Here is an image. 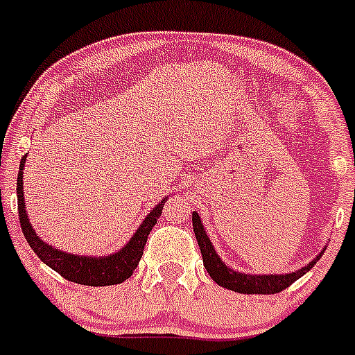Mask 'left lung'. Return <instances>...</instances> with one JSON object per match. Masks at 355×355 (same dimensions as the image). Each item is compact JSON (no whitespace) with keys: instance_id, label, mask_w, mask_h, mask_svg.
<instances>
[{"instance_id":"8db88e82","label":"left lung","mask_w":355,"mask_h":355,"mask_svg":"<svg viewBox=\"0 0 355 355\" xmlns=\"http://www.w3.org/2000/svg\"><path fill=\"white\" fill-rule=\"evenodd\" d=\"M192 224L200 254H202V263H205V268L208 270L209 277L218 286L225 288V290L236 291V293L270 295L286 290L291 283H295L297 279H300L304 274L311 270L313 266L316 265V261L322 258V254L325 252L324 247L315 259H311V261L307 263L306 266H302V268H299V270L290 272V274H247V272L234 270V268H231V266H227L222 261V258L216 254L215 247H213L211 240H209L208 233H206V227L202 225V220H200V216L197 211L192 213Z\"/></svg>"}]
</instances>
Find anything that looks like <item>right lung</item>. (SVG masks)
<instances>
[{
  "mask_svg": "<svg viewBox=\"0 0 355 355\" xmlns=\"http://www.w3.org/2000/svg\"><path fill=\"white\" fill-rule=\"evenodd\" d=\"M26 156H23L21 165H19L17 174V209L19 220H21V229L33 249V252L40 258V261L46 263L49 268L62 275L71 283L85 284V286H110V284H121L128 277L133 275V270L139 265L140 258L144 254V247L149 233L155 227L156 220L162 216V209L165 200L168 197H163L155 208L147 213V216L140 222L133 236L126 245H122L117 252H112L108 256H85V254H71L62 249L49 245L48 241L37 236L35 229L28 218L26 202H24V188H23V174Z\"/></svg>",
  "mask_w": 355,
  "mask_h": 355,
  "instance_id": "obj_1",
  "label": "right lung"
}]
</instances>
